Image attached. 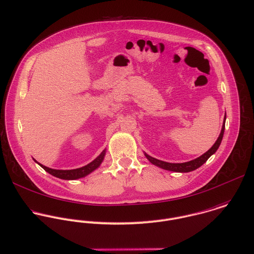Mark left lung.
I'll return each instance as SVG.
<instances>
[{
    "mask_svg": "<svg viewBox=\"0 0 254 254\" xmlns=\"http://www.w3.org/2000/svg\"><path fill=\"white\" fill-rule=\"evenodd\" d=\"M225 119H226V117L224 116V120H223V123H222V128H221L220 134H219L217 140L215 141V143L212 145V147L208 151H206L204 154H202L200 157H198V158H196L194 160H191V161L186 162V163H168V162H164V161L155 159V158L149 156L146 153H145V156L153 165H155L157 167H160V168H162L164 170L173 171V172H179V173H188V172L193 171V170L199 168L201 165H203L207 161V159L212 154H214L216 152V150L218 149V147H219V145L221 143L222 137H223V133H224Z\"/></svg>",
    "mask_w": 254,
    "mask_h": 254,
    "instance_id": "obj_1",
    "label": "left lung"
}]
</instances>
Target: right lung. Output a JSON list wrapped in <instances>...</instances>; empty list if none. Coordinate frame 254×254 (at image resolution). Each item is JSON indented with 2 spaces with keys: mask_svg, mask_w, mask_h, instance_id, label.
I'll list each match as a JSON object with an SVG mask.
<instances>
[{
  "mask_svg": "<svg viewBox=\"0 0 254 254\" xmlns=\"http://www.w3.org/2000/svg\"><path fill=\"white\" fill-rule=\"evenodd\" d=\"M104 156H105V150H103L102 153L95 160H93L91 163L87 164L84 167H81V168H78V169H73V170H55V169L48 168V167L38 163L35 159L34 160L45 171H47L48 173H50L51 175H53L57 178H60V179H63V180H76V179L83 178V177L89 175L90 173H92L94 170H96L101 165V163L103 162Z\"/></svg>",
  "mask_w": 254,
  "mask_h": 254,
  "instance_id": "obj_1",
  "label": "right lung"
}]
</instances>
